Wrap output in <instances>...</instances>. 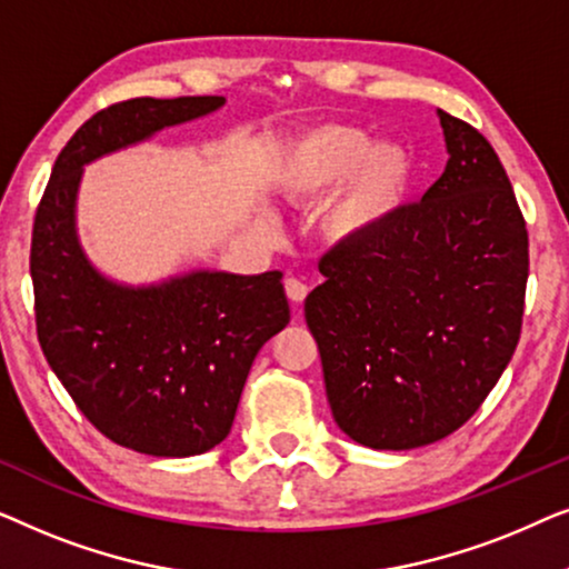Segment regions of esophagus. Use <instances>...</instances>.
I'll return each instance as SVG.
<instances>
[{
    "instance_id": "34e87169",
    "label": "esophagus",
    "mask_w": 569,
    "mask_h": 569,
    "mask_svg": "<svg viewBox=\"0 0 569 569\" xmlns=\"http://www.w3.org/2000/svg\"><path fill=\"white\" fill-rule=\"evenodd\" d=\"M284 292H287V298H290V300L295 302V306H298V313H300L302 300L308 298V284L300 282L298 277H287V279H284Z\"/></svg>"
}]
</instances>
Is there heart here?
Here are the masks:
<instances>
[{
    "label": "heart",
    "mask_w": 569,
    "mask_h": 569,
    "mask_svg": "<svg viewBox=\"0 0 569 569\" xmlns=\"http://www.w3.org/2000/svg\"><path fill=\"white\" fill-rule=\"evenodd\" d=\"M277 183L292 201L333 191L323 230L337 240H360L401 207L411 186V160L401 147L372 144L362 129L323 123L287 144Z\"/></svg>",
    "instance_id": "1"
}]
</instances>
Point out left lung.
<instances>
[{
  "label": "left lung",
  "instance_id": "left-lung-1",
  "mask_svg": "<svg viewBox=\"0 0 569 569\" xmlns=\"http://www.w3.org/2000/svg\"><path fill=\"white\" fill-rule=\"evenodd\" d=\"M448 162L422 201L318 261L306 298L331 415L360 446H430L469 422L520 339L528 230L492 144L438 111Z\"/></svg>",
  "mask_w": 569,
  "mask_h": 569
}]
</instances>
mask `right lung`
<instances>
[{
  "instance_id": "1",
  "label": "right lung",
  "mask_w": 569,
  "mask_h": 569,
  "mask_svg": "<svg viewBox=\"0 0 569 569\" xmlns=\"http://www.w3.org/2000/svg\"><path fill=\"white\" fill-rule=\"evenodd\" d=\"M222 103L131 98L103 108L59 152L36 212L30 277L46 360L92 427L137 453L183 458L220 446L248 370L290 323V306L279 271H191L152 287L98 274L74 230L82 166Z\"/></svg>"
}]
</instances>
